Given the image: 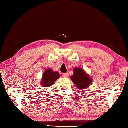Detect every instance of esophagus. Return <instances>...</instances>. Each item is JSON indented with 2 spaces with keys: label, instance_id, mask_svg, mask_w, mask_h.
I'll list each match as a JSON object with an SVG mask.
<instances>
[{
  "label": "esophagus",
  "instance_id": "esophagus-1",
  "mask_svg": "<svg viewBox=\"0 0 128 128\" xmlns=\"http://www.w3.org/2000/svg\"><path fill=\"white\" fill-rule=\"evenodd\" d=\"M62 76H63V78H66L68 77V74L64 73L63 74H62Z\"/></svg>",
  "mask_w": 128,
  "mask_h": 128
}]
</instances>
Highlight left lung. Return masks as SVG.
Listing matches in <instances>:
<instances>
[{
    "mask_svg": "<svg viewBox=\"0 0 128 128\" xmlns=\"http://www.w3.org/2000/svg\"><path fill=\"white\" fill-rule=\"evenodd\" d=\"M71 78L77 87L81 90H84L88 88L92 82V80L88 74L85 73L84 70L77 67L74 68V74Z\"/></svg>",
    "mask_w": 128,
    "mask_h": 128,
    "instance_id": "obj_1",
    "label": "left lung"
}]
</instances>
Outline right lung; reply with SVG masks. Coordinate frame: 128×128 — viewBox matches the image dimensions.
<instances>
[{
	"instance_id": "add662e5",
	"label": "right lung",
	"mask_w": 128,
	"mask_h": 128,
	"mask_svg": "<svg viewBox=\"0 0 128 128\" xmlns=\"http://www.w3.org/2000/svg\"><path fill=\"white\" fill-rule=\"evenodd\" d=\"M60 74L57 72H53L51 69L48 68L43 74L42 85L43 87H50L54 83L57 78H60Z\"/></svg>"
}]
</instances>
